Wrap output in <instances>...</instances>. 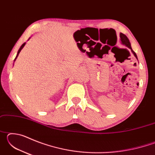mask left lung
<instances>
[{"label": "left lung", "instance_id": "obj_1", "mask_svg": "<svg viewBox=\"0 0 155 155\" xmlns=\"http://www.w3.org/2000/svg\"><path fill=\"white\" fill-rule=\"evenodd\" d=\"M120 43H121L122 45H124L126 47H127V48L130 49V51H131V52H132V53L134 54V56L135 57V58L137 59V61H138L137 54H136L135 52L133 51L132 48H131L130 42L129 41V40H128V38H127V35H124V34L122 33H120Z\"/></svg>", "mask_w": 155, "mask_h": 155}]
</instances>
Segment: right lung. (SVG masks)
<instances>
[{
    "mask_svg": "<svg viewBox=\"0 0 155 155\" xmlns=\"http://www.w3.org/2000/svg\"><path fill=\"white\" fill-rule=\"evenodd\" d=\"M30 38H28V40H30ZM25 44H26V42H25L24 44H23L22 45L20 46V48H19V50H18V52H17V55H16V57H15V59H14V62H15V59H17V57H18V54H19V53H20V52L21 50H22L23 48H24V46H25Z\"/></svg>",
    "mask_w": 155,
    "mask_h": 155,
    "instance_id": "right-lung-1",
    "label": "right lung"
}]
</instances>
